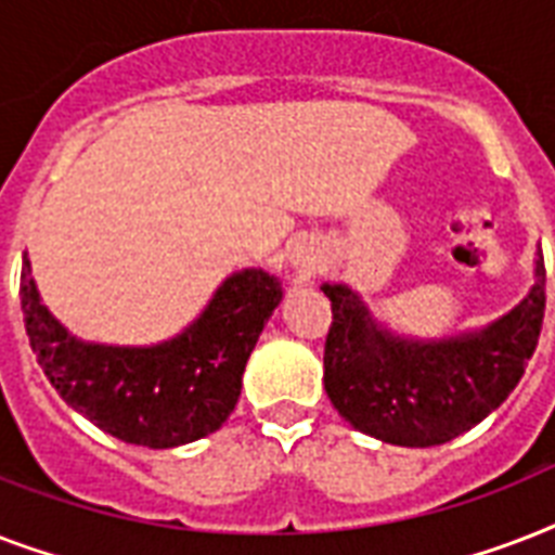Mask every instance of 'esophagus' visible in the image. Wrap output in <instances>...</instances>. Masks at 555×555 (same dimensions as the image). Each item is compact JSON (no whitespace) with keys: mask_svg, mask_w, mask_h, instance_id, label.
Wrapping results in <instances>:
<instances>
[{"mask_svg":"<svg viewBox=\"0 0 555 555\" xmlns=\"http://www.w3.org/2000/svg\"><path fill=\"white\" fill-rule=\"evenodd\" d=\"M291 264L299 270V276H311L313 270H317V264H320V259H317V253H313V247H308V244H294V250H291Z\"/></svg>","mask_w":555,"mask_h":555,"instance_id":"obj_1","label":"esophagus"}]
</instances>
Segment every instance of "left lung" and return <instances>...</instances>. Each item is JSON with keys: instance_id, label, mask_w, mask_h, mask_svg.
Returning <instances> with one entry per match:
<instances>
[{"instance_id": "8db88e82", "label": "left lung", "mask_w": 555, "mask_h": 555, "mask_svg": "<svg viewBox=\"0 0 555 555\" xmlns=\"http://www.w3.org/2000/svg\"><path fill=\"white\" fill-rule=\"evenodd\" d=\"M544 256L521 302L490 325L449 337H409L379 322L354 287L325 282L331 299L325 391L354 429L395 447H438L495 412L518 386L544 320Z\"/></svg>"}]
</instances>
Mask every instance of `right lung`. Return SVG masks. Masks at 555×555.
Returning a JSON list of instances; mask_svg holds the SVG:
<instances>
[{
    "label": "right lung",
    "instance_id": "right-lung-1",
    "mask_svg": "<svg viewBox=\"0 0 555 555\" xmlns=\"http://www.w3.org/2000/svg\"><path fill=\"white\" fill-rule=\"evenodd\" d=\"M20 302L39 369L74 412L124 443L172 449L207 438L230 417L244 365L282 302V282L261 268L235 270L184 331L152 346L74 337L42 302L28 253Z\"/></svg>",
    "mask_w": 555,
    "mask_h": 555
}]
</instances>
